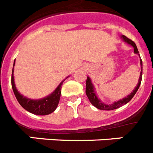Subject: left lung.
<instances>
[{
	"instance_id": "obj_1",
	"label": "left lung",
	"mask_w": 153,
	"mask_h": 153,
	"mask_svg": "<svg viewBox=\"0 0 153 153\" xmlns=\"http://www.w3.org/2000/svg\"><path fill=\"white\" fill-rule=\"evenodd\" d=\"M122 38H123V41H124L125 42L128 43V45H131L132 47L134 48V52H135V54H139L138 48L133 41H132L131 39L128 38L127 37L125 36V35H122ZM140 64H141V66H142V70H141L140 76H139V83L137 84L136 87L134 88L132 92L130 93V95H127V97H126V98H124V99H120L119 101H117V102H113V103H111V104H109V105L105 104V103H103L100 99H98V97L96 96V94H95V88H94V85H93L92 83H91V79H90L89 77H87V80H86L85 92L88 98V99H89L90 102H91V104L95 106V107H96L97 108H99V109L100 110L116 109V108H119V107H121V106L126 105V103H128V102H129L132 98H133L134 95H135V93H136V91H138L139 86H140L141 82H142V76H143V62H142V59H140Z\"/></svg>"
}]
</instances>
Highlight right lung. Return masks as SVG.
I'll use <instances>...</instances> for the list:
<instances>
[{
	"label": "right lung",
	"mask_w": 153,
	"mask_h": 153,
	"mask_svg": "<svg viewBox=\"0 0 153 153\" xmlns=\"http://www.w3.org/2000/svg\"><path fill=\"white\" fill-rule=\"evenodd\" d=\"M14 68L12 69V75H11V86H12L13 91L15 95L16 99L25 110L30 112V113L38 115H49L51 112L56 109L58 107V102L60 100L61 97V89H62V85L63 82L60 83V85L58 86L56 89L54 90V92H52L51 95L45 97L42 99H37V100H33V99H27L26 97L23 96L18 91L15 87L14 82Z\"/></svg>",
	"instance_id": "right-lung-1"
}]
</instances>
